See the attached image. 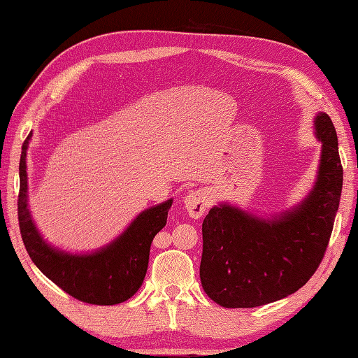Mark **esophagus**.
Segmentation results:
<instances>
[{
  "mask_svg": "<svg viewBox=\"0 0 358 358\" xmlns=\"http://www.w3.org/2000/svg\"><path fill=\"white\" fill-rule=\"evenodd\" d=\"M209 203H210L209 192L204 191V189L191 191L185 196V208L187 209L189 217L192 218H200L209 208Z\"/></svg>",
  "mask_w": 358,
  "mask_h": 358,
  "instance_id": "esophagus-1",
  "label": "esophagus"
}]
</instances>
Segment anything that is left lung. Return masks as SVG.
I'll return each mask as SVG.
<instances>
[{"instance_id": "8db88e82", "label": "left lung", "mask_w": 358, "mask_h": 358, "mask_svg": "<svg viewBox=\"0 0 358 358\" xmlns=\"http://www.w3.org/2000/svg\"><path fill=\"white\" fill-rule=\"evenodd\" d=\"M314 134L322 143L317 178L296 206L260 217L220 203L204 218L200 278L204 292L220 306L257 308L285 299L305 286L323 260L343 167L328 113H317Z\"/></svg>"}]
</instances>
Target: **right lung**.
Instances as JSON below:
<instances>
[{
	"instance_id": "1",
	"label": "right lung",
	"mask_w": 358,
	"mask_h": 358,
	"mask_svg": "<svg viewBox=\"0 0 358 358\" xmlns=\"http://www.w3.org/2000/svg\"><path fill=\"white\" fill-rule=\"evenodd\" d=\"M29 134L20 158L18 222L29 257L45 277L77 300L110 306L131 299L146 277L150 245L166 226L173 199L144 209L123 234L92 252L72 254L50 246L43 238L29 209L27 148Z\"/></svg>"
}]
</instances>
